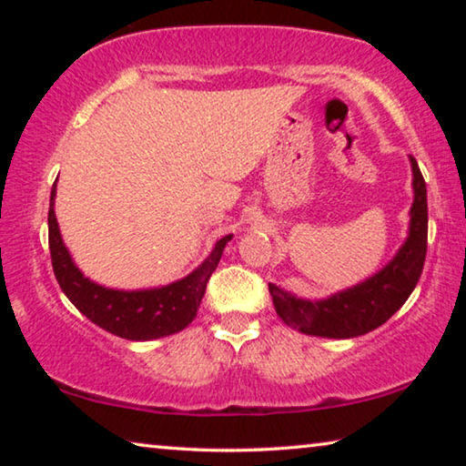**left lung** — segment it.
<instances>
[{
  "label": "left lung",
  "mask_w": 466,
  "mask_h": 466,
  "mask_svg": "<svg viewBox=\"0 0 466 466\" xmlns=\"http://www.w3.org/2000/svg\"><path fill=\"white\" fill-rule=\"evenodd\" d=\"M413 205L409 236L392 261L372 278L325 299H302L269 283L275 310L299 333L351 339L384 325L411 296L428 252V188L411 156Z\"/></svg>",
  "instance_id": "left-lung-1"
}]
</instances>
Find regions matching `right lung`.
<instances>
[{
  "label": "right lung",
  "mask_w": 466,
  "mask_h": 466,
  "mask_svg": "<svg viewBox=\"0 0 466 466\" xmlns=\"http://www.w3.org/2000/svg\"><path fill=\"white\" fill-rule=\"evenodd\" d=\"M55 193H57V185L51 188L49 203V250L53 271L63 294L86 319L129 341L168 337L191 325L211 273L216 271L224 247L232 236L218 240L211 255L185 279L154 289H110L84 278V273L69 257V250L61 240L57 218H55Z\"/></svg>",
  "instance_id": "right-lung-1"
}]
</instances>
